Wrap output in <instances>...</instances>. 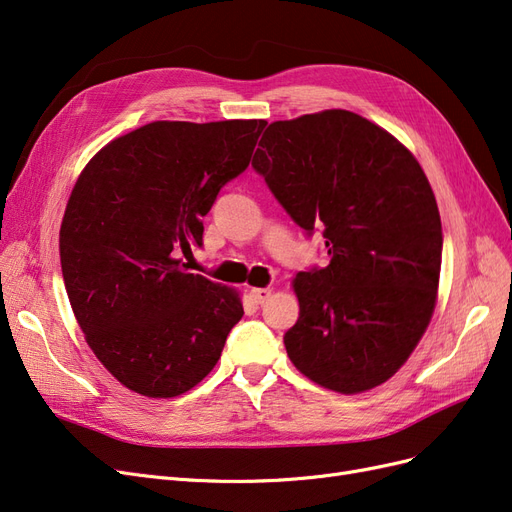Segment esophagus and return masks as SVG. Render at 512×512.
<instances>
[{
  "mask_svg": "<svg viewBox=\"0 0 512 512\" xmlns=\"http://www.w3.org/2000/svg\"><path fill=\"white\" fill-rule=\"evenodd\" d=\"M271 288H252L250 290V297L256 301V303H265L269 297H271Z\"/></svg>",
  "mask_w": 512,
  "mask_h": 512,
  "instance_id": "1",
  "label": "esophagus"
}]
</instances>
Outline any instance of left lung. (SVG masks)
<instances>
[{"label": "left lung", "mask_w": 512, "mask_h": 512, "mask_svg": "<svg viewBox=\"0 0 512 512\" xmlns=\"http://www.w3.org/2000/svg\"><path fill=\"white\" fill-rule=\"evenodd\" d=\"M254 170L331 262L301 271L284 335L303 376L354 395L389 380L421 342L438 299L442 224L421 164L369 119L331 108L273 121Z\"/></svg>", "instance_id": "obj_1"}]
</instances>
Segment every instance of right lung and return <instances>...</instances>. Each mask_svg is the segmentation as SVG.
<instances>
[{"label": "right lung", "instance_id": "add662e5", "mask_svg": "<svg viewBox=\"0 0 512 512\" xmlns=\"http://www.w3.org/2000/svg\"><path fill=\"white\" fill-rule=\"evenodd\" d=\"M267 121H153L102 147L59 230L61 273L89 348L126 389L177 397L218 363L237 290L188 273L203 218L252 160Z\"/></svg>", "mask_w": 512, "mask_h": 512}]
</instances>
